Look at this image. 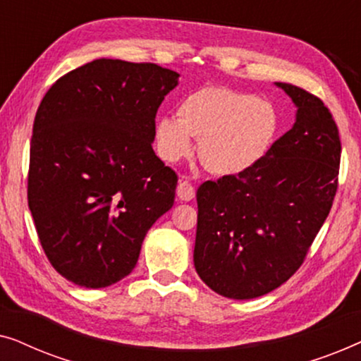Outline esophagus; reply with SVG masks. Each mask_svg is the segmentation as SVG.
I'll use <instances>...</instances> for the list:
<instances>
[{
    "label": "esophagus",
    "mask_w": 361,
    "mask_h": 361,
    "mask_svg": "<svg viewBox=\"0 0 361 361\" xmlns=\"http://www.w3.org/2000/svg\"><path fill=\"white\" fill-rule=\"evenodd\" d=\"M195 197V189L194 185L190 184L189 180L180 179L179 184H177V199L182 202H189Z\"/></svg>",
    "instance_id": "obj_1"
}]
</instances>
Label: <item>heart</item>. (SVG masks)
Returning a JSON list of instances; mask_svg holds the SVG:
<instances>
[{"label": "heart", "mask_w": 361, "mask_h": 361, "mask_svg": "<svg viewBox=\"0 0 361 361\" xmlns=\"http://www.w3.org/2000/svg\"><path fill=\"white\" fill-rule=\"evenodd\" d=\"M279 128L269 102L251 93L207 87L187 95L177 118L161 116L154 125L156 149L162 159L177 162L194 151L216 176H238L268 154Z\"/></svg>", "instance_id": "b5f03b06"}]
</instances>
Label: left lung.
<instances>
[{
	"mask_svg": "<svg viewBox=\"0 0 361 361\" xmlns=\"http://www.w3.org/2000/svg\"><path fill=\"white\" fill-rule=\"evenodd\" d=\"M298 108L293 128L250 171L197 190L194 266L228 299H253L286 283L327 219L338 184L340 136L322 100L276 82Z\"/></svg>",
	"mask_w": 361,
	"mask_h": 361,
	"instance_id": "8db88e82",
	"label": "left lung"
}]
</instances>
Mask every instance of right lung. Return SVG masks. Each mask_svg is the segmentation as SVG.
<instances>
[{"instance_id":"right-lung-1","label":"right lung","mask_w":361,"mask_h":361,"mask_svg":"<svg viewBox=\"0 0 361 361\" xmlns=\"http://www.w3.org/2000/svg\"><path fill=\"white\" fill-rule=\"evenodd\" d=\"M179 73L97 59L49 88L32 126L27 204L54 269L106 288L135 269L174 205L177 176L152 149L156 113Z\"/></svg>"}]
</instances>
